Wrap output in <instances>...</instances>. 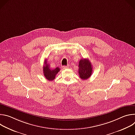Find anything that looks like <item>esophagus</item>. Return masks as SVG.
<instances>
[{
	"label": "esophagus",
	"mask_w": 135,
	"mask_h": 135,
	"mask_svg": "<svg viewBox=\"0 0 135 135\" xmlns=\"http://www.w3.org/2000/svg\"><path fill=\"white\" fill-rule=\"evenodd\" d=\"M68 68V66H62V68L64 69H67V68Z\"/></svg>",
	"instance_id": "34e87169"
}]
</instances>
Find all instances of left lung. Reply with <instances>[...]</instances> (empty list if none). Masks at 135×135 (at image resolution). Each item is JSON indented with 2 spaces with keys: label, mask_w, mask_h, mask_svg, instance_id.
I'll return each instance as SVG.
<instances>
[{
  "label": "left lung",
  "mask_w": 135,
  "mask_h": 135,
  "mask_svg": "<svg viewBox=\"0 0 135 135\" xmlns=\"http://www.w3.org/2000/svg\"><path fill=\"white\" fill-rule=\"evenodd\" d=\"M79 74L80 78L82 80H86L91 76L92 73L91 64L88 59H82L79 64Z\"/></svg>",
  "instance_id": "1"
}]
</instances>
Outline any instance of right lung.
Returning a JSON list of instances; mask_svg holds the SVG:
<instances>
[{
	"label": "right lung",
	"instance_id": "1",
	"mask_svg": "<svg viewBox=\"0 0 135 135\" xmlns=\"http://www.w3.org/2000/svg\"><path fill=\"white\" fill-rule=\"evenodd\" d=\"M60 71V68L59 67H56V68L52 69L50 67V65L47 64L46 60H45L44 63V66H43V74L45 78L50 81H52L55 79V76Z\"/></svg>",
	"mask_w": 135,
	"mask_h": 135
}]
</instances>
